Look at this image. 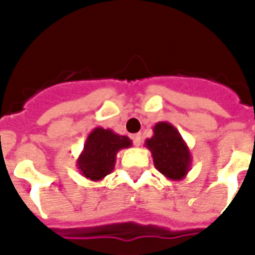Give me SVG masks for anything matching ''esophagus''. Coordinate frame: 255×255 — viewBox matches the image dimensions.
Segmentation results:
<instances>
[{
    "label": "esophagus",
    "instance_id": "obj_1",
    "mask_svg": "<svg viewBox=\"0 0 255 255\" xmlns=\"http://www.w3.org/2000/svg\"><path fill=\"white\" fill-rule=\"evenodd\" d=\"M132 141H133V144H135L136 147H140V144H141V135H140V133L132 135Z\"/></svg>",
    "mask_w": 255,
    "mask_h": 255
}]
</instances>
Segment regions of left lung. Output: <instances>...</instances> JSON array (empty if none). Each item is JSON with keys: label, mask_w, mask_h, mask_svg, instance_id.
<instances>
[{"label": "left lung", "mask_w": 255, "mask_h": 255, "mask_svg": "<svg viewBox=\"0 0 255 255\" xmlns=\"http://www.w3.org/2000/svg\"><path fill=\"white\" fill-rule=\"evenodd\" d=\"M151 151L155 168L169 180L180 181L190 169L192 155L186 143L168 122H159L153 127V136L145 140Z\"/></svg>", "instance_id": "1"}]
</instances>
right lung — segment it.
I'll return each instance as SVG.
<instances>
[{
    "mask_svg": "<svg viewBox=\"0 0 255 255\" xmlns=\"http://www.w3.org/2000/svg\"><path fill=\"white\" fill-rule=\"evenodd\" d=\"M131 145L132 141L128 136L115 133L110 128H94L77 160L78 169L88 180L100 181L115 168L118 152Z\"/></svg>",
    "mask_w": 255,
    "mask_h": 255,
    "instance_id": "1",
    "label": "right lung"
}]
</instances>
